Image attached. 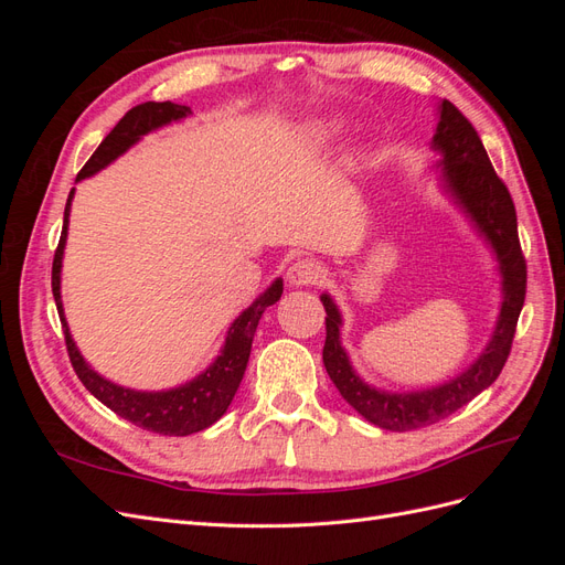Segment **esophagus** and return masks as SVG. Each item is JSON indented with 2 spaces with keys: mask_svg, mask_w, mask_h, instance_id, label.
I'll list each match as a JSON object with an SVG mask.
<instances>
[{
  "mask_svg": "<svg viewBox=\"0 0 565 565\" xmlns=\"http://www.w3.org/2000/svg\"><path fill=\"white\" fill-rule=\"evenodd\" d=\"M322 276V268L313 259H297L292 266L287 268V280L295 287H309L316 285Z\"/></svg>",
  "mask_w": 565,
  "mask_h": 565,
  "instance_id": "obj_1",
  "label": "esophagus"
}]
</instances>
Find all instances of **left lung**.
I'll return each mask as SVG.
<instances>
[{
	"label": "left lung",
	"instance_id": "1",
	"mask_svg": "<svg viewBox=\"0 0 565 565\" xmlns=\"http://www.w3.org/2000/svg\"><path fill=\"white\" fill-rule=\"evenodd\" d=\"M438 127L431 148L440 152L438 167L443 172V188L459 204L476 231L492 247L502 276V309L494 324L492 339L476 361L446 384L422 391L391 393L374 388L358 377L349 353L339 341L341 313L330 295H322L324 306V347L322 363L330 380L358 415L386 431H413L436 424L465 407L478 393L488 388L507 363L511 341L516 334V322L525 301V259L519 243L516 210L507 185L494 174L488 152L478 139L469 119L450 100L438 104Z\"/></svg>",
	"mask_w": 565,
	"mask_h": 565
}]
</instances>
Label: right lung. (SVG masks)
Listing matches in <instances>:
<instances>
[{
	"label": "right lung",
	"instance_id": "add662e5",
	"mask_svg": "<svg viewBox=\"0 0 565 565\" xmlns=\"http://www.w3.org/2000/svg\"><path fill=\"white\" fill-rule=\"evenodd\" d=\"M185 115H191V108L172 104V100H164V104L148 100V104L131 108L122 119H119L106 139L100 141V146L94 150V156L87 160V164L79 169L75 181L94 177L96 172H100V169L108 167L113 160L122 156V152H127L136 141L141 139V136L150 134L152 129H160L169 122H177V119H183ZM73 195H75V188L65 202L61 241L54 254V266H51V292H54V299H56L67 355H71V363L77 372L79 382L87 386L92 396H96L106 407H110L115 415L136 426H141L146 431L162 434V436H191L195 431L207 429V426H212L216 419L224 417L237 386H241L247 361H249L256 324H259V318L268 306H273L280 299L282 280L278 278L273 282L266 292L259 295V299L249 306V309H245L233 320L224 341V349H221V353L216 355V361L202 374H198L195 380L167 391H134V388L113 384L106 377H100V374L94 372L87 365V361H84L63 316L61 266H63V249L67 241V224H71Z\"/></svg>",
	"mask_w": 565,
	"mask_h": 565
}]
</instances>
